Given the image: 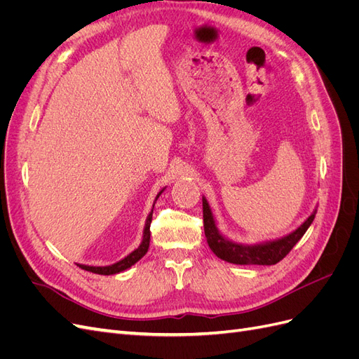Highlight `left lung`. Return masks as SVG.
I'll use <instances>...</instances> for the list:
<instances>
[{"instance_id": "8db88e82", "label": "left lung", "mask_w": 359, "mask_h": 359, "mask_svg": "<svg viewBox=\"0 0 359 359\" xmlns=\"http://www.w3.org/2000/svg\"><path fill=\"white\" fill-rule=\"evenodd\" d=\"M202 206L206 243H208L210 248L217 257L223 259L224 262L235 265H276L290 252L293 245L301 240L302 235L307 232L310 224L314 220V215H316V210H314L298 229L285 236L277 238V240L259 244H241L227 240L219 231L211 206L205 196H202Z\"/></svg>"}]
</instances>
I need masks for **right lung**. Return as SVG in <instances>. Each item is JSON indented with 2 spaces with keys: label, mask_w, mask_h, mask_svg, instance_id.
Returning <instances> with one entry per match:
<instances>
[{
  "label": "right lung",
  "mask_w": 359,
  "mask_h": 359,
  "mask_svg": "<svg viewBox=\"0 0 359 359\" xmlns=\"http://www.w3.org/2000/svg\"><path fill=\"white\" fill-rule=\"evenodd\" d=\"M165 191V189H161L157 194L156 201L158 199L160 194ZM156 203V202H154ZM153 210H154V205H153ZM153 210H151V212L148 214L147 217V222H145V227H144V236H142V243L139 244V247L136 250H133L132 253L127 255L124 259L118 260V262L112 264V265H107V266H90V265H82V264H78L79 268L85 269V271H90V273H94V274H100V276H112V274H118V273H123V271L128 269L130 266H133L137 260L142 259L147 252H148V247H149V236H151V232H149V226H151V220H153Z\"/></svg>",
  "instance_id": "add662e5"
}]
</instances>
